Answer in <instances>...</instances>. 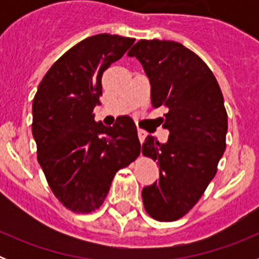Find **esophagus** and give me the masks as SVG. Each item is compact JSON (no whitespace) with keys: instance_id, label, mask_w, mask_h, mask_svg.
Listing matches in <instances>:
<instances>
[{"instance_id":"obj_1","label":"esophagus","mask_w":259,"mask_h":259,"mask_svg":"<svg viewBox=\"0 0 259 259\" xmlns=\"http://www.w3.org/2000/svg\"><path fill=\"white\" fill-rule=\"evenodd\" d=\"M137 135H139V139H140L141 143H144V140H145V137H146V131L139 128V130H137Z\"/></svg>"}]
</instances>
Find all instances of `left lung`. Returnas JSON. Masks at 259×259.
Masks as SVG:
<instances>
[{
	"label": "left lung",
	"instance_id": "1",
	"mask_svg": "<svg viewBox=\"0 0 259 259\" xmlns=\"http://www.w3.org/2000/svg\"><path fill=\"white\" fill-rule=\"evenodd\" d=\"M128 56L149 77L153 107L168 109L167 143L149 135L141 149L159 166L158 182L143 189L144 206L155 221H178L200 200L226 150L223 95L206 63L179 42L140 40Z\"/></svg>",
	"mask_w": 259,
	"mask_h": 259
}]
</instances>
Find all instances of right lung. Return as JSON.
Returning a JSON list of instances; mask_svg holds the SVG:
<instances>
[{"label":"right lung","mask_w":259,"mask_h":259,"mask_svg":"<svg viewBox=\"0 0 259 259\" xmlns=\"http://www.w3.org/2000/svg\"><path fill=\"white\" fill-rule=\"evenodd\" d=\"M135 38L100 33L77 42L49 68L32 104L37 161L59 202L74 212L101 206L114 176L140 154L135 122H96L102 74Z\"/></svg>","instance_id":"1"}]
</instances>
